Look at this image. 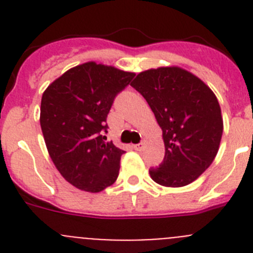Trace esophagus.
<instances>
[{
    "mask_svg": "<svg viewBox=\"0 0 253 253\" xmlns=\"http://www.w3.org/2000/svg\"><path fill=\"white\" fill-rule=\"evenodd\" d=\"M133 148L138 152H142L144 149V143H138V144H134Z\"/></svg>",
    "mask_w": 253,
    "mask_h": 253,
    "instance_id": "1",
    "label": "esophagus"
}]
</instances>
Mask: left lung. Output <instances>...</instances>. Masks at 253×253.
<instances>
[{
  "label": "left lung",
  "instance_id": "left-lung-1",
  "mask_svg": "<svg viewBox=\"0 0 253 253\" xmlns=\"http://www.w3.org/2000/svg\"><path fill=\"white\" fill-rule=\"evenodd\" d=\"M146 99L162 129L165 158L149 175L169 187L189 185L211 165L223 134L215 95L196 76L178 67L148 69L131 84Z\"/></svg>",
  "mask_w": 253,
  "mask_h": 253
}]
</instances>
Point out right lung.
Listing matches in <instances>:
<instances>
[{
    "instance_id": "obj_1",
    "label": "right lung",
    "mask_w": 253,
    "mask_h": 253,
    "mask_svg": "<svg viewBox=\"0 0 253 253\" xmlns=\"http://www.w3.org/2000/svg\"><path fill=\"white\" fill-rule=\"evenodd\" d=\"M134 76L88 62L67 71L43 93L40 126L49 156L77 189L99 193L118 178L125 152L106 142V118Z\"/></svg>"
}]
</instances>
